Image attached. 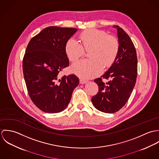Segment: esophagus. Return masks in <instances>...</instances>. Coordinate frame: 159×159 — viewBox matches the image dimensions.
I'll return each instance as SVG.
<instances>
[{"label": "esophagus", "mask_w": 159, "mask_h": 159, "mask_svg": "<svg viewBox=\"0 0 159 159\" xmlns=\"http://www.w3.org/2000/svg\"><path fill=\"white\" fill-rule=\"evenodd\" d=\"M87 82H88V81H87L86 80H83V79H80V84H86Z\"/></svg>", "instance_id": "1"}]
</instances>
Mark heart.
Here are the masks:
<instances>
[{
  "instance_id": "1",
  "label": "heart",
  "mask_w": 159,
  "mask_h": 159,
  "mask_svg": "<svg viewBox=\"0 0 159 159\" xmlns=\"http://www.w3.org/2000/svg\"><path fill=\"white\" fill-rule=\"evenodd\" d=\"M80 43L70 39L65 45V52L68 60L75 62L83 56L84 49L89 50L90 59L78 61L71 66V70L76 75L89 79L98 75L103 67H108L115 61L119 52L117 40L108 35L103 30L91 29L84 30L79 35Z\"/></svg>"
}]
</instances>
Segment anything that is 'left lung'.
I'll return each mask as SVG.
<instances>
[{"label":"left lung","mask_w":159,"mask_h":159,"mask_svg":"<svg viewBox=\"0 0 159 159\" xmlns=\"http://www.w3.org/2000/svg\"><path fill=\"white\" fill-rule=\"evenodd\" d=\"M117 29L119 49L111 66L100 78L94 81L98 84V92L91 100L98 110L113 113L121 109L128 101L136 83L137 56L135 46L129 35L119 26ZM110 80L103 83L101 78Z\"/></svg>","instance_id":"left-lung-1"}]
</instances>
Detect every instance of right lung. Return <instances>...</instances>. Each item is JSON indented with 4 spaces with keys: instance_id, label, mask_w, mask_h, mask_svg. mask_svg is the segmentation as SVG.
<instances>
[{
    "instance_id": "1",
    "label": "right lung",
    "mask_w": 159,
    "mask_h": 159,
    "mask_svg": "<svg viewBox=\"0 0 159 159\" xmlns=\"http://www.w3.org/2000/svg\"><path fill=\"white\" fill-rule=\"evenodd\" d=\"M77 30L48 27L27 46L23 61L24 80L32 101L43 112L57 113L64 110L79 84L75 75L59 76L60 72L69 66L65 45Z\"/></svg>"
}]
</instances>
